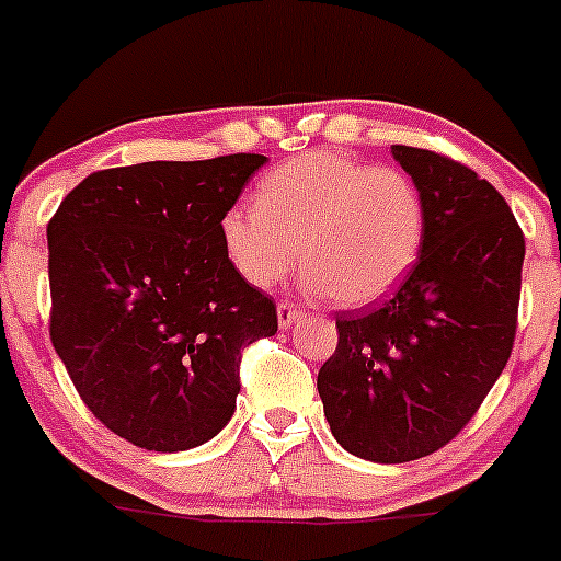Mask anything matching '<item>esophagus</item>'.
<instances>
[{
    "label": "esophagus",
    "instance_id": "1",
    "mask_svg": "<svg viewBox=\"0 0 561 561\" xmlns=\"http://www.w3.org/2000/svg\"><path fill=\"white\" fill-rule=\"evenodd\" d=\"M299 319H302V310H299L297 305H291V302L278 305V323L283 329H288L294 321H299Z\"/></svg>",
    "mask_w": 561,
    "mask_h": 561
}]
</instances>
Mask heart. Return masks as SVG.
Returning a JSON list of instances; mask_svg holds the SVG:
<instances>
[{"label":"heart","instance_id":"obj_1","mask_svg":"<svg viewBox=\"0 0 561 561\" xmlns=\"http://www.w3.org/2000/svg\"><path fill=\"white\" fill-rule=\"evenodd\" d=\"M234 273L267 288L299 262L310 291L340 308H367L413 273L426 240V202L408 172L313 151L259 181L256 205H229L218 221Z\"/></svg>","mask_w":561,"mask_h":561}]
</instances>
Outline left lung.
<instances>
[{"mask_svg":"<svg viewBox=\"0 0 561 561\" xmlns=\"http://www.w3.org/2000/svg\"><path fill=\"white\" fill-rule=\"evenodd\" d=\"M426 202L413 273L380 308L337 313V348L319 369L323 415L348 454L400 465L467 426L513 351L524 232L470 167L391 146Z\"/></svg>","mask_w":561,"mask_h":561,"instance_id":"left-lung-1","label":"left lung"}]
</instances>
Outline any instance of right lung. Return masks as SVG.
Masks as SVG:
<instances>
[{"label": "right lung", "instance_id": "right-lung-1", "mask_svg": "<svg viewBox=\"0 0 561 561\" xmlns=\"http://www.w3.org/2000/svg\"><path fill=\"white\" fill-rule=\"evenodd\" d=\"M262 153L91 172L48 221L50 343L80 400L146 451L216 437L240 394L242 348L278 310L227 262L218 221Z\"/></svg>", "mask_w": 561, "mask_h": 561}]
</instances>
